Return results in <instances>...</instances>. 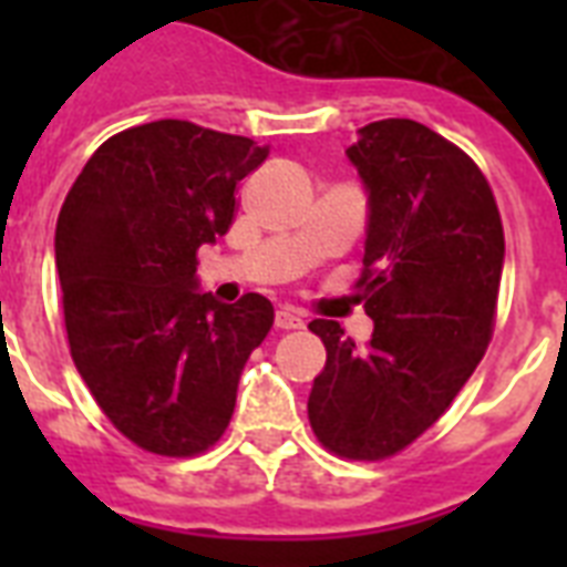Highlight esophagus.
Segmentation results:
<instances>
[{"mask_svg":"<svg viewBox=\"0 0 567 567\" xmlns=\"http://www.w3.org/2000/svg\"><path fill=\"white\" fill-rule=\"evenodd\" d=\"M276 327H279V329H300L302 318L297 315V311L282 309V311H276Z\"/></svg>","mask_w":567,"mask_h":567,"instance_id":"1","label":"esophagus"}]
</instances>
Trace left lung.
<instances>
[{
  "label": "left lung",
  "mask_w": 567,
  "mask_h": 567,
  "mask_svg": "<svg viewBox=\"0 0 567 567\" xmlns=\"http://www.w3.org/2000/svg\"><path fill=\"white\" fill-rule=\"evenodd\" d=\"M359 135L347 155L371 217L355 288L373 338L355 350L338 320H311L327 368L311 385L309 423L329 453L379 462L421 439L476 371L506 244L492 185L447 137L396 117Z\"/></svg>",
  "instance_id": "obj_1"
}]
</instances>
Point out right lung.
I'll return each mask as SVG.
<instances>
[{
    "label": "right lung",
    "mask_w": 567,
    "mask_h": 567,
    "mask_svg": "<svg viewBox=\"0 0 567 567\" xmlns=\"http://www.w3.org/2000/svg\"><path fill=\"white\" fill-rule=\"evenodd\" d=\"M267 146L188 120L109 137L55 226V267L75 371L105 417L146 453L214 447L249 353L274 327L261 293L196 291V249L235 220V188Z\"/></svg>",
    "instance_id": "1"
}]
</instances>
